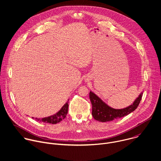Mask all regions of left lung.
I'll return each instance as SVG.
<instances>
[{
  "mask_svg": "<svg viewBox=\"0 0 161 161\" xmlns=\"http://www.w3.org/2000/svg\"><path fill=\"white\" fill-rule=\"evenodd\" d=\"M142 94V92L131 105L122 109H115L107 104L95 93L90 91L89 98L92 107V115L96 120L101 122L110 121L122 118L136 109L141 101Z\"/></svg>",
  "mask_w": 161,
  "mask_h": 161,
  "instance_id": "obj_1",
  "label": "left lung"
}]
</instances>
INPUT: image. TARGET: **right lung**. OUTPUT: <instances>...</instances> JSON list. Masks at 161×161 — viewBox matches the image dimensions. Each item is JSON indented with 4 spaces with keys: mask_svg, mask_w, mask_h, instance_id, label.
<instances>
[{
    "mask_svg": "<svg viewBox=\"0 0 161 161\" xmlns=\"http://www.w3.org/2000/svg\"><path fill=\"white\" fill-rule=\"evenodd\" d=\"M69 101V99H68ZM68 108H69V102L67 101V103L61 108V109L55 114L49 116L47 117L43 118L42 119L36 118V120L38 121H42L44 123H48L51 124H56L57 123L60 122L62 121L68 113ZM33 118H34L33 117Z\"/></svg>",
    "mask_w": 161,
    "mask_h": 161,
    "instance_id": "obj_1",
    "label": "right lung"
}]
</instances>
